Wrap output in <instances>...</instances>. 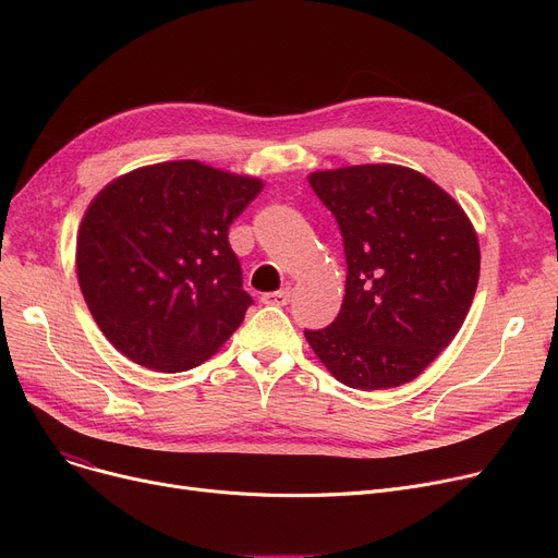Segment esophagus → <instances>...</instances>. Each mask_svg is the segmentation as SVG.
Masks as SVG:
<instances>
[{
	"label": "esophagus",
	"mask_w": 558,
	"mask_h": 558,
	"mask_svg": "<svg viewBox=\"0 0 558 558\" xmlns=\"http://www.w3.org/2000/svg\"><path fill=\"white\" fill-rule=\"evenodd\" d=\"M289 299H291V289L284 287V289L271 291V294H264V296H262V303H264V305H287Z\"/></svg>",
	"instance_id": "obj_1"
}]
</instances>
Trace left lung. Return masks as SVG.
I'll return each mask as SVG.
<instances>
[{
	"mask_svg": "<svg viewBox=\"0 0 558 558\" xmlns=\"http://www.w3.org/2000/svg\"><path fill=\"white\" fill-rule=\"evenodd\" d=\"M335 215L345 296L328 328L305 330L350 389L400 387L454 339L480 280L477 234L457 201L423 173L357 165L310 173Z\"/></svg>",
	"mask_w": 558,
	"mask_h": 558,
	"instance_id": "obj_1",
	"label": "left lung"
}]
</instances>
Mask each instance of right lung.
Wrapping results in <instances>:
<instances>
[{
	"mask_svg": "<svg viewBox=\"0 0 558 558\" xmlns=\"http://www.w3.org/2000/svg\"><path fill=\"white\" fill-rule=\"evenodd\" d=\"M262 183L196 160L135 169L104 187L76 240V274L97 326L160 373L208 360L253 299L228 228Z\"/></svg>",
	"mask_w": 558,
	"mask_h": 558,
	"instance_id": "right-lung-1",
	"label": "right lung"
}]
</instances>
